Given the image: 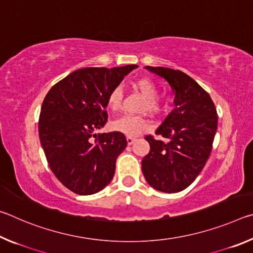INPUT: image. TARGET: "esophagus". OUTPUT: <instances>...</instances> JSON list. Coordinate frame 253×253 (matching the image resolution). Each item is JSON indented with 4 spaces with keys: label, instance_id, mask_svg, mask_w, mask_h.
Returning <instances> with one entry per match:
<instances>
[{
    "label": "esophagus",
    "instance_id": "esophagus-1",
    "mask_svg": "<svg viewBox=\"0 0 253 253\" xmlns=\"http://www.w3.org/2000/svg\"><path fill=\"white\" fill-rule=\"evenodd\" d=\"M126 140H127V144H128V145H131V144H134V143L136 142V138H134V137H129V136H127Z\"/></svg>",
    "mask_w": 253,
    "mask_h": 253
}]
</instances>
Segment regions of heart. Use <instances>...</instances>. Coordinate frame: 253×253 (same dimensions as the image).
Segmentation results:
<instances>
[{
  "label": "heart",
  "mask_w": 253,
  "mask_h": 253,
  "mask_svg": "<svg viewBox=\"0 0 253 253\" xmlns=\"http://www.w3.org/2000/svg\"><path fill=\"white\" fill-rule=\"evenodd\" d=\"M135 88L144 98L142 110L148 111L149 114L156 115L161 111V104L156 98L158 95L157 85L153 80L148 78H140L135 83ZM107 107L111 111H118L122 107L123 93L121 88H114L107 96ZM113 130L126 136H137L146 131L149 124L146 119L139 116H123L111 123Z\"/></svg>",
  "instance_id": "1"
}]
</instances>
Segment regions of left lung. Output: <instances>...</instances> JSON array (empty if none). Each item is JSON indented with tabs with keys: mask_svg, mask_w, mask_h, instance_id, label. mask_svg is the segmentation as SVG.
Masks as SVG:
<instances>
[{
	"mask_svg": "<svg viewBox=\"0 0 253 253\" xmlns=\"http://www.w3.org/2000/svg\"><path fill=\"white\" fill-rule=\"evenodd\" d=\"M165 79L174 93V109L156 135L145 137L151 151L142 161L147 183L164 193H176L190 186L203 169L212 151L217 114L209 93L184 72L163 67H145Z\"/></svg>",
	"mask_w": 253,
	"mask_h": 253,
	"instance_id": "8db88e82",
	"label": "left lung"
}]
</instances>
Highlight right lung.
Listing matches in <instances>:
<instances>
[{
	"label": "right lung",
	"mask_w": 253,
	"mask_h": 253,
	"mask_svg": "<svg viewBox=\"0 0 253 253\" xmlns=\"http://www.w3.org/2000/svg\"><path fill=\"white\" fill-rule=\"evenodd\" d=\"M137 67L76 70L55 84L42 102L41 146L55 177L77 194H95L114 177L126 137L117 131H95L107 123L108 93Z\"/></svg>",
	"instance_id": "right-lung-1"
}]
</instances>
